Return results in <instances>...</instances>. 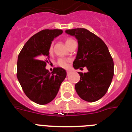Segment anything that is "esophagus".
Returning <instances> with one entry per match:
<instances>
[{"label":"esophagus","mask_w":132,"mask_h":132,"mask_svg":"<svg viewBox=\"0 0 132 132\" xmlns=\"http://www.w3.org/2000/svg\"><path fill=\"white\" fill-rule=\"evenodd\" d=\"M71 73V71H70V70H67V75H69Z\"/></svg>","instance_id":"esophagus-1"}]
</instances>
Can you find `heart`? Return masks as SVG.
I'll list each match as a JSON object with an SVG mask.
<instances>
[{
	"label": "heart",
	"mask_w": 132,
	"mask_h": 132,
	"mask_svg": "<svg viewBox=\"0 0 132 132\" xmlns=\"http://www.w3.org/2000/svg\"><path fill=\"white\" fill-rule=\"evenodd\" d=\"M71 40H73V39H67V40H66V44ZM53 44H51L50 45V47H49V53H52V52H53ZM69 61V60H68V59H64V58H61V59H59V60L57 61V64L58 65L60 66V67H63V68H67V67H68Z\"/></svg>",
	"instance_id": "1"
}]
</instances>
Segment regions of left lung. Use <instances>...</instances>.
<instances>
[{"label": "left lung", "mask_w": 132, "mask_h": 132, "mask_svg": "<svg viewBox=\"0 0 132 132\" xmlns=\"http://www.w3.org/2000/svg\"><path fill=\"white\" fill-rule=\"evenodd\" d=\"M65 33L77 39L78 51L73 67H86L87 73H80L75 90L80 98L87 102L98 101L106 93L114 76V62L103 41L85 28L66 30ZM82 69V68H80Z\"/></svg>", "instance_id": "8db88e82"}]
</instances>
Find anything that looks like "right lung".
Returning a JSON list of instances; mask_svg holds the SVG:
<instances>
[{
    "mask_svg": "<svg viewBox=\"0 0 132 132\" xmlns=\"http://www.w3.org/2000/svg\"><path fill=\"white\" fill-rule=\"evenodd\" d=\"M62 33L61 30H42L28 39L18 55V81L26 95L38 104L52 102L67 76L61 67L54 68L52 73L45 68L50 44Z\"/></svg>",
    "mask_w": 132,
    "mask_h": 132,
    "instance_id": "right-lung-1",
    "label": "right lung"
}]
</instances>
